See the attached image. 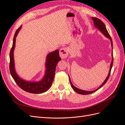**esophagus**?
Listing matches in <instances>:
<instances>
[{
    "label": "esophagus",
    "instance_id": "1",
    "mask_svg": "<svg viewBox=\"0 0 125 125\" xmlns=\"http://www.w3.org/2000/svg\"><path fill=\"white\" fill-rule=\"evenodd\" d=\"M59 55L60 57L62 59H64L66 58L68 55V51L67 50L66 48H62L59 51Z\"/></svg>",
    "mask_w": 125,
    "mask_h": 125
}]
</instances>
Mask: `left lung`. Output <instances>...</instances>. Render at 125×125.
<instances>
[{"instance_id": "left-lung-1", "label": "left lung", "mask_w": 125, "mask_h": 125, "mask_svg": "<svg viewBox=\"0 0 125 125\" xmlns=\"http://www.w3.org/2000/svg\"><path fill=\"white\" fill-rule=\"evenodd\" d=\"M92 19L93 20V22H94V26H95V27L99 29L100 31L106 37H107V38H108L109 40H111V45H112V50H113V42H112V38L111 36L109 35V33L107 31V30L106 29V26L105 25V24H104V23L103 22H102L100 19H98L97 18H95V17H92ZM112 62H111V66H110V69H109V73H108V74L107 75V78H106L105 80L104 81V82L102 83L100 86L99 88H97L96 90H94V91H84V90H81V89H79L77 88H76V87H75L73 84V83H71V80H70V77H69V81H70V83L71 84V86L72 87V88H73V90L74 91L76 92L77 93H79V94H82V95H86V94H91V93H92L94 92H95L96 91L98 90L99 89H100L101 87L102 86H103L105 83H106V82L107 81L109 77V76H110V74H111V69H112V66H113V52H112Z\"/></svg>"}]
</instances>
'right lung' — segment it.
<instances>
[{
	"instance_id": "obj_1",
	"label": "right lung",
	"mask_w": 125,
	"mask_h": 125,
	"mask_svg": "<svg viewBox=\"0 0 125 125\" xmlns=\"http://www.w3.org/2000/svg\"><path fill=\"white\" fill-rule=\"evenodd\" d=\"M21 25L19 28L14 34L13 44L10 52V65L9 69L11 76L18 85L22 90L29 93L39 94L47 91L51 88L55 76V73L57 64L61 60L59 57V51L56 50L49 53L46 59V71L43 78L38 82L27 81L22 79L16 73L14 68V62L13 58V51L16 45V38L18 33L20 31Z\"/></svg>"
}]
</instances>
